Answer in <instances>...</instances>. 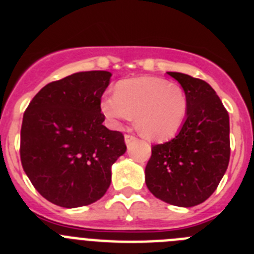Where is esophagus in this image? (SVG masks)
<instances>
[{"label":"esophagus","instance_id":"1","mask_svg":"<svg viewBox=\"0 0 254 254\" xmlns=\"http://www.w3.org/2000/svg\"><path fill=\"white\" fill-rule=\"evenodd\" d=\"M133 141H136V137H134V136H131V134H126L125 136L126 145H129V143H132Z\"/></svg>","mask_w":254,"mask_h":254}]
</instances>
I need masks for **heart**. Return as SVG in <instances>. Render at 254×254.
Wrapping results in <instances>:
<instances>
[{"label":"heart","mask_w":254,"mask_h":254,"mask_svg":"<svg viewBox=\"0 0 254 254\" xmlns=\"http://www.w3.org/2000/svg\"><path fill=\"white\" fill-rule=\"evenodd\" d=\"M100 111L114 128L133 118L143 136L152 141L173 137L188 113V96L177 82L160 77H137L121 81L114 95H105Z\"/></svg>","instance_id":"heart-1"}]
</instances>
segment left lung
<instances>
[{
	"instance_id": "left-lung-1",
	"label": "left lung",
	"mask_w": 254,
	"mask_h": 254,
	"mask_svg": "<svg viewBox=\"0 0 254 254\" xmlns=\"http://www.w3.org/2000/svg\"><path fill=\"white\" fill-rule=\"evenodd\" d=\"M168 75L185 89L188 113L176 137L152 146L145 182L156 198L192 207L214 193L228 169L229 114L206 81L181 72Z\"/></svg>"
}]
</instances>
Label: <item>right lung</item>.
Listing matches in <instances>:
<instances>
[{
    "instance_id": "right-lung-1",
    "label": "right lung",
    "mask_w": 254,
    "mask_h": 254,
    "mask_svg": "<svg viewBox=\"0 0 254 254\" xmlns=\"http://www.w3.org/2000/svg\"><path fill=\"white\" fill-rule=\"evenodd\" d=\"M108 71H85L53 81L24 113L20 158L35 190L61 207L86 206L111 186L112 165L127 147L103 122L100 99Z\"/></svg>"
}]
</instances>
